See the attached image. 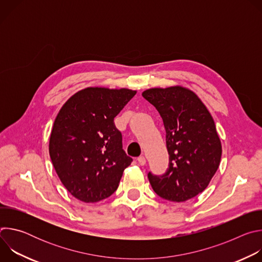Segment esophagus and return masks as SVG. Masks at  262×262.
<instances>
[{
    "instance_id": "obj_1",
    "label": "esophagus",
    "mask_w": 262,
    "mask_h": 262,
    "mask_svg": "<svg viewBox=\"0 0 262 262\" xmlns=\"http://www.w3.org/2000/svg\"><path fill=\"white\" fill-rule=\"evenodd\" d=\"M138 163H139V165H141V166H144L145 164H146V159L144 158V157H140V158H138Z\"/></svg>"
}]
</instances>
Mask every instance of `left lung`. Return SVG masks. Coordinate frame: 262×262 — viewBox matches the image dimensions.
Masks as SVG:
<instances>
[{
	"label": "left lung",
	"instance_id": "left-lung-1",
	"mask_svg": "<svg viewBox=\"0 0 262 262\" xmlns=\"http://www.w3.org/2000/svg\"><path fill=\"white\" fill-rule=\"evenodd\" d=\"M142 95L163 119L169 154L166 173H148L149 182L164 199L190 200L207 188L220 166L222 144L213 118L198 95L182 86L150 88Z\"/></svg>",
	"mask_w": 262,
	"mask_h": 262
}]
</instances>
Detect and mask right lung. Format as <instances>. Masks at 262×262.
Instances as JSON below:
<instances>
[{"instance_id":"right-lung-1","label":"right lung","mask_w":262,"mask_h":262,"mask_svg":"<svg viewBox=\"0 0 262 262\" xmlns=\"http://www.w3.org/2000/svg\"><path fill=\"white\" fill-rule=\"evenodd\" d=\"M136 93L127 88L88 87L60 108L49 152L61 182L74 198L94 203L117 190L133 160L123 151L114 118Z\"/></svg>"}]
</instances>
